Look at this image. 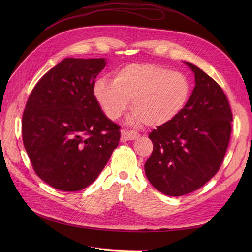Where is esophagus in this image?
<instances>
[{
	"label": "esophagus",
	"instance_id": "esophagus-1",
	"mask_svg": "<svg viewBox=\"0 0 252 252\" xmlns=\"http://www.w3.org/2000/svg\"><path fill=\"white\" fill-rule=\"evenodd\" d=\"M139 134L135 130H128V129H124L122 131V142L126 141H130V140H136L139 138Z\"/></svg>",
	"mask_w": 252,
	"mask_h": 252
}]
</instances>
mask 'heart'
Masks as SVG:
<instances>
[{"label": "heart", "mask_w": 252, "mask_h": 252, "mask_svg": "<svg viewBox=\"0 0 252 252\" xmlns=\"http://www.w3.org/2000/svg\"><path fill=\"white\" fill-rule=\"evenodd\" d=\"M94 94L112 121L121 117L131 100L133 122L159 126L182 112L191 95L189 78L182 72L151 63H133L119 68L112 79L101 77Z\"/></svg>", "instance_id": "heart-1"}]
</instances>
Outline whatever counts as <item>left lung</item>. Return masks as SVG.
Instances as JSON below:
<instances>
[{"label": "left lung", "instance_id": "left-lung-1", "mask_svg": "<svg viewBox=\"0 0 252 252\" xmlns=\"http://www.w3.org/2000/svg\"><path fill=\"white\" fill-rule=\"evenodd\" d=\"M195 88L182 112L149 134L153 151L145 163L152 186L168 196L201 188L220 167L231 138L233 114L220 86L197 66Z\"/></svg>", "mask_w": 252, "mask_h": 252}]
</instances>
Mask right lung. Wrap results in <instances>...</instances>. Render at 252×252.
Masks as SVG:
<instances>
[{
  "label": "right lung",
  "instance_id": "1",
  "mask_svg": "<svg viewBox=\"0 0 252 252\" xmlns=\"http://www.w3.org/2000/svg\"><path fill=\"white\" fill-rule=\"evenodd\" d=\"M104 58H65L34 86L22 115V140L34 173L74 192L94 182L121 139L94 95Z\"/></svg>",
  "mask_w": 252,
  "mask_h": 252
}]
</instances>
